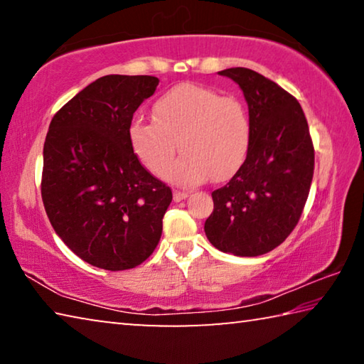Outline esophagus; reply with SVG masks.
<instances>
[{"instance_id":"obj_1","label":"esophagus","mask_w":364,"mask_h":364,"mask_svg":"<svg viewBox=\"0 0 364 364\" xmlns=\"http://www.w3.org/2000/svg\"><path fill=\"white\" fill-rule=\"evenodd\" d=\"M188 196L189 194L188 193H183V191H175V193H173V200L175 202H181V200L186 199Z\"/></svg>"}]
</instances>
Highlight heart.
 Wrapping results in <instances>:
<instances>
[{
    "mask_svg": "<svg viewBox=\"0 0 364 364\" xmlns=\"http://www.w3.org/2000/svg\"><path fill=\"white\" fill-rule=\"evenodd\" d=\"M154 122L136 119L128 128L134 156L154 175L194 186L212 175L223 181L241 168L250 147V119L244 102L220 96L207 86L184 83L160 96L152 109Z\"/></svg>",
    "mask_w": 364,
    "mask_h": 364,
    "instance_id": "b5f03b06",
    "label": "heart"
}]
</instances>
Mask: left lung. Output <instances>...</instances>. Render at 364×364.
Returning a JSON list of instances; mask_svg holds the SVG:
<instances>
[{
	"label": "left lung",
	"instance_id": "1",
	"mask_svg": "<svg viewBox=\"0 0 364 364\" xmlns=\"http://www.w3.org/2000/svg\"><path fill=\"white\" fill-rule=\"evenodd\" d=\"M242 90L249 106L250 147L230 183L212 193L205 236L213 247L257 257L292 232L310 193L315 149L299 101L245 67L218 72Z\"/></svg>",
	"mask_w": 364,
	"mask_h": 364
}]
</instances>
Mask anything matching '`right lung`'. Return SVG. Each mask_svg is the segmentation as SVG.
Segmentation results:
<instances>
[{
  "mask_svg": "<svg viewBox=\"0 0 364 364\" xmlns=\"http://www.w3.org/2000/svg\"><path fill=\"white\" fill-rule=\"evenodd\" d=\"M159 85L151 75H106L90 83L49 123L41 197L73 254L93 267H138L157 247L171 189L134 156L128 128Z\"/></svg>",
  "mask_w": 364,
  "mask_h": 364,
  "instance_id": "1",
  "label": "right lung"
}]
</instances>
